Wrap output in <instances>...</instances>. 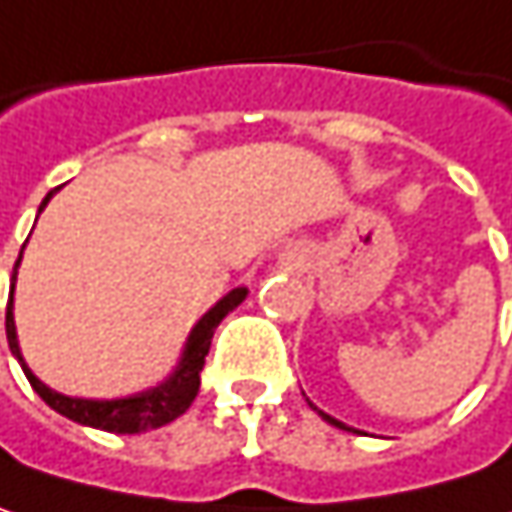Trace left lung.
I'll list each match as a JSON object with an SVG mask.
<instances>
[{
  "label": "left lung",
  "instance_id": "1",
  "mask_svg": "<svg viewBox=\"0 0 512 512\" xmlns=\"http://www.w3.org/2000/svg\"><path fill=\"white\" fill-rule=\"evenodd\" d=\"M313 410H316V407H313ZM316 413H319V416H322V419H325V422H331V425H337V428H343V431H349V428H346V425H343V422H337V419H331V416H328V413H322V410H316Z\"/></svg>",
  "mask_w": 512,
  "mask_h": 512
}]
</instances>
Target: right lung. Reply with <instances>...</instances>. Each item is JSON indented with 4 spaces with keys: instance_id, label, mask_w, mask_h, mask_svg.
<instances>
[{
    "instance_id": "add662e5",
    "label": "right lung",
    "mask_w": 512,
    "mask_h": 512,
    "mask_svg": "<svg viewBox=\"0 0 512 512\" xmlns=\"http://www.w3.org/2000/svg\"><path fill=\"white\" fill-rule=\"evenodd\" d=\"M49 199H52V193L43 199V205ZM43 205H40V210H43ZM14 275H17V269H14ZM243 299H246V290L243 287L240 290H231L222 302L216 304V307H210L208 313L199 319V325L190 334V343H187V351H184V360H181L178 372L166 384L149 390V393L134 395V398H119V401H84V398H70V395L52 393L46 384H40L31 375V369L23 363V354H20V346H17V328H14L11 299H8V310H5V331H8V346L17 354L28 384L34 387V393L40 395L52 410H58L61 416H67V419L78 422V425H90V428H99V431H111V434H143V431L161 428V425L178 419L181 413L190 410L193 398L199 393V372L205 366L213 331L222 322V316L228 310H234Z\"/></svg>"
}]
</instances>
